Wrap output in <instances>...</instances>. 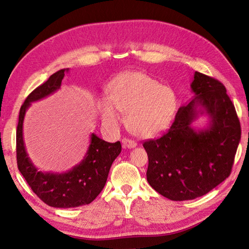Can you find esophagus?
<instances>
[{
	"label": "esophagus",
	"mask_w": 249,
	"mask_h": 249,
	"mask_svg": "<svg viewBox=\"0 0 249 249\" xmlns=\"http://www.w3.org/2000/svg\"><path fill=\"white\" fill-rule=\"evenodd\" d=\"M122 143H123V146L125 149H134V147L137 146V143L134 140H130L127 138H124L122 140Z\"/></svg>",
	"instance_id": "34e87169"
}]
</instances>
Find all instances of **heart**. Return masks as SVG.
<instances>
[{
  "label": "heart",
  "mask_w": 249,
  "mask_h": 249,
  "mask_svg": "<svg viewBox=\"0 0 249 249\" xmlns=\"http://www.w3.org/2000/svg\"><path fill=\"white\" fill-rule=\"evenodd\" d=\"M108 99L99 110L106 123L119 125L121 112L127 113L126 125L131 134L149 139L165 130L177 110L173 89L142 71H124L108 84Z\"/></svg>",
  "instance_id": "obj_1"
}]
</instances>
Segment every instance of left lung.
I'll return each mask as SVG.
<instances>
[{"mask_svg":"<svg viewBox=\"0 0 249 249\" xmlns=\"http://www.w3.org/2000/svg\"><path fill=\"white\" fill-rule=\"evenodd\" d=\"M190 91L193 99L179 107L168 133L143 143L147 182L173 201L201 197L224 182L241 140L240 121L223 83L196 71ZM201 116L208 123L197 128Z\"/></svg>","mask_w":249,"mask_h":249,"instance_id":"left-lung-1","label":"left lung"}]
</instances>
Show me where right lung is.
<instances>
[{
	"label": "right lung",
	"mask_w": 249,
	"mask_h": 249,
	"mask_svg": "<svg viewBox=\"0 0 249 249\" xmlns=\"http://www.w3.org/2000/svg\"><path fill=\"white\" fill-rule=\"evenodd\" d=\"M68 68L56 71L32 92L19 112L17 126V163L32 190L52 208L68 209L91 203L105 187L111 165L120 155V141L114 143L91 134L89 145L83 160L66 172L39 171L29 157L23 140V122L32 103L38 102L60 89Z\"/></svg>",
	"instance_id": "obj_1"
}]
</instances>
